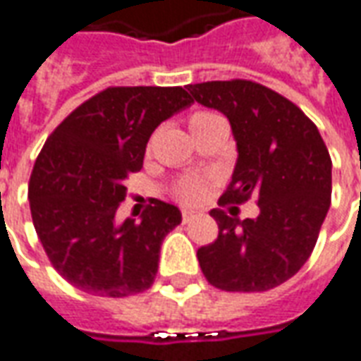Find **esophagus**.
<instances>
[{
  "label": "esophagus",
  "instance_id": "1",
  "mask_svg": "<svg viewBox=\"0 0 361 361\" xmlns=\"http://www.w3.org/2000/svg\"><path fill=\"white\" fill-rule=\"evenodd\" d=\"M194 217H198V212H194V209H183V221L185 224L192 221Z\"/></svg>",
  "mask_w": 361,
  "mask_h": 361
}]
</instances>
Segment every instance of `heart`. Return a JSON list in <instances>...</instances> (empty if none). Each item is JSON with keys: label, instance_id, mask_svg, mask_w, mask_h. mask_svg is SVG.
Wrapping results in <instances>:
<instances>
[{"label": "heart", "instance_id": "heart-1", "mask_svg": "<svg viewBox=\"0 0 361 361\" xmlns=\"http://www.w3.org/2000/svg\"><path fill=\"white\" fill-rule=\"evenodd\" d=\"M216 120H221L217 114L208 111H200V112H194L190 120H188V126H190V132L196 134V132H200L202 128H206L212 122H216ZM204 194H206V188L202 183L198 180H186L183 185L178 186V190H176V196L180 198L186 204H196V202H200L204 198Z\"/></svg>", "mask_w": 361, "mask_h": 361}]
</instances>
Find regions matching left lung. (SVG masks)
Masks as SVG:
<instances>
[{
	"mask_svg": "<svg viewBox=\"0 0 361 361\" xmlns=\"http://www.w3.org/2000/svg\"><path fill=\"white\" fill-rule=\"evenodd\" d=\"M192 101L226 114L235 144L224 202L249 200L255 219L212 209L217 239L198 249L206 280L226 291H267L307 262L331 208L332 161L317 126L272 89L247 79L188 85Z\"/></svg>",
	"mask_w": 361,
	"mask_h": 361,
	"instance_id": "8db88e82",
	"label": "left lung"
}]
</instances>
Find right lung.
I'll return each mask as SVG.
<instances>
[{"label":"right lung","instance_id":"obj_1","mask_svg":"<svg viewBox=\"0 0 361 361\" xmlns=\"http://www.w3.org/2000/svg\"><path fill=\"white\" fill-rule=\"evenodd\" d=\"M190 104L183 87H109L46 140L30 175V214L52 267L78 290L126 298L153 283L180 209L155 200L137 224L116 221V212L153 130Z\"/></svg>","mask_w":361,"mask_h":361}]
</instances>
